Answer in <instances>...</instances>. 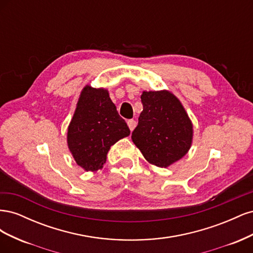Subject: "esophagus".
Listing matches in <instances>:
<instances>
[{"label": "esophagus", "mask_w": 253, "mask_h": 253, "mask_svg": "<svg viewBox=\"0 0 253 253\" xmlns=\"http://www.w3.org/2000/svg\"><path fill=\"white\" fill-rule=\"evenodd\" d=\"M136 125H137V122L134 119L127 120V126H128V127H129V129H131V131H133V129L135 128Z\"/></svg>", "instance_id": "1"}]
</instances>
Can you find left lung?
<instances>
[{"mask_svg": "<svg viewBox=\"0 0 253 253\" xmlns=\"http://www.w3.org/2000/svg\"><path fill=\"white\" fill-rule=\"evenodd\" d=\"M140 98L143 110L132 140L151 165L170 167L185 156L192 145V121L170 90H143Z\"/></svg>", "mask_w": 253, "mask_h": 253, "instance_id": "8db88e82", "label": "left lung"}]
</instances>
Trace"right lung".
I'll list each match as a JSON object with an SVG mask.
<instances>
[{
    "label": "right lung",
    "instance_id": "1",
    "mask_svg": "<svg viewBox=\"0 0 253 253\" xmlns=\"http://www.w3.org/2000/svg\"><path fill=\"white\" fill-rule=\"evenodd\" d=\"M129 133L108 89L88 84L82 88L67 127V147L76 164L84 171L101 170L112 145Z\"/></svg>",
    "mask_w": 253,
    "mask_h": 253
}]
</instances>
